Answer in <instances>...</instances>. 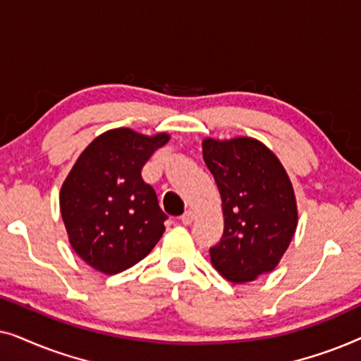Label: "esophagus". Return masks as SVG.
Returning <instances> with one entry per match:
<instances>
[{
    "mask_svg": "<svg viewBox=\"0 0 361 361\" xmlns=\"http://www.w3.org/2000/svg\"><path fill=\"white\" fill-rule=\"evenodd\" d=\"M192 220H194V212H190V210H187L184 215L180 216V221H182V225H190L192 224Z\"/></svg>",
    "mask_w": 361,
    "mask_h": 361,
    "instance_id": "esophagus-1",
    "label": "esophagus"
}]
</instances>
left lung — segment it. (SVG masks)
<instances>
[{
	"label": "left lung",
	"instance_id": "1",
	"mask_svg": "<svg viewBox=\"0 0 361 361\" xmlns=\"http://www.w3.org/2000/svg\"><path fill=\"white\" fill-rule=\"evenodd\" d=\"M221 197L224 235L210 248L215 269L231 283L271 273L298 226V205L278 157L253 137L202 142Z\"/></svg>",
	"mask_w": 361,
	"mask_h": 361
}]
</instances>
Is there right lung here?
<instances>
[{
    "mask_svg": "<svg viewBox=\"0 0 361 361\" xmlns=\"http://www.w3.org/2000/svg\"><path fill=\"white\" fill-rule=\"evenodd\" d=\"M167 141L166 133L116 128L95 137L73 164L61 189V214L73 251L93 269L131 268L164 233L167 215L141 169Z\"/></svg>",
    "mask_w": 361,
    "mask_h": 361,
    "instance_id": "right-lung-1",
    "label": "right lung"
}]
</instances>
